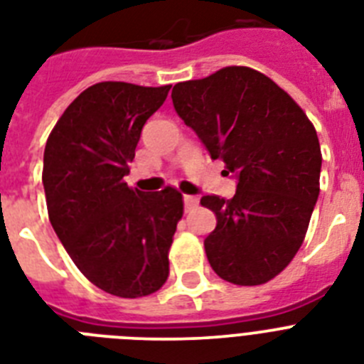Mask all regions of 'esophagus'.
I'll return each mask as SVG.
<instances>
[{
	"label": "esophagus",
	"mask_w": 364,
	"mask_h": 364,
	"mask_svg": "<svg viewBox=\"0 0 364 364\" xmlns=\"http://www.w3.org/2000/svg\"><path fill=\"white\" fill-rule=\"evenodd\" d=\"M199 204V199L195 195H184V206L186 210H193Z\"/></svg>",
	"instance_id": "obj_1"
}]
</instances>
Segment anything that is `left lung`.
I'll return each mask as SVG.
<instances>
[{
	"instance_id": "8db88e82",
	"label": "left lung",
	"mask_w": 364,
	"mask_h": 364,
	"mask_svg": "<svg viewBox=\"0 0 364 364\" xmlns=\"http://www.w3.org/2000/svg\"><path fill=\"white\" fill-rule=\"evenodd\" d=\"M171 98L212 160L238 178L232 199H200L218 219L204 240L210 266L240 287L268 283L301 247L320 193L314 126L292 96L249 67L176 83Z\"/></svg>"
}]
</instances>
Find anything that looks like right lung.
Masks as SVG:
<instances>
[{
  "mask_svg": "<svg viewBox=\"0 0 364 364\" xmlns=\"http://www.w3.org/2000/svg\"><path fill=\"white\" fill-rule=\"evenodd\" d=\"M171 85L102 81L81 92L53 126L42 184L57 238L104 292L143 297L169 277V247L184 203L175 188H128L141 130Z\"/></svg>",
  "mask_w": 364,
  "mask_h": 364,
  "instance_id": "right-lung-1",
  "label": "right lung"
}]
</instances>
